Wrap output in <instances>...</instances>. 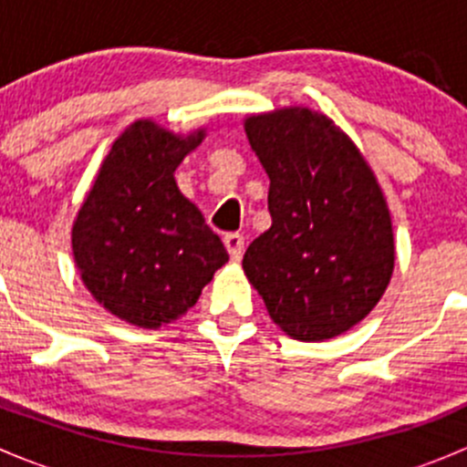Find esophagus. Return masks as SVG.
<instances>
[{"mask_svg": "<svg viewBox=\"0 0 467 467\" xmlns=\"http://www.w3.org/2000/svg\"><path fill=\"white\" fill-rule=\"evenodd\" d=\"M223 244H225V251H228L230 260H234V262L242 260V255H244V237H242V234H237V233L225 234Z\"/></svg>", "mask_w": 467, "mask_h": 467, "instance_id": "1", "label": "esophagus"}]
</instances>
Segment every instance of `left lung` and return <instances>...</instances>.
Returning a JSON list of instances; mask_svg holds the SVG:
<instances>
[{
	"label": "left lung",
	"mask_w": 467,
	"mask_h": 467,
	"mask_svg": "<svg viewBox=\"0 0 467 467\" xmlns=\"http://www.w3.org/2000/svg\"><path fill=\"white\" fill-rule=\"evenodd\" d=\"M246 135L271 181L273 221L244 255L246 277L289 337H338L379 303L393 273L378 181L350 138L307 108L248 117Z\"/></svg>",
	"instance_id": "left-lung-1"
}]
</instances>
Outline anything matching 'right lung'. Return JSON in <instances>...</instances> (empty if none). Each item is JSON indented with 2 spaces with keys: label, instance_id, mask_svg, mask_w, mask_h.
I'll return each instance as SVG.
<instances>
[{
  "label": "right lung",
  "instance_id": "right-lung-1",
  "mask_svg": "<svg viewBox=\"0 0 467 467\" xmlns=\"http://www.w3.org/2000/svg\"><path fill=\"white\" fill-rule=\"evenodd\" d=\"M203 135L176 138L153 121H135L112 144L74 221V260L89 294L140 327L182 317L228 262L221 239L173 181Z\"/></svg>",
  "mask_w": 467,
  "mask_h": 467
}]
</instances>
